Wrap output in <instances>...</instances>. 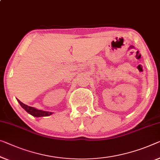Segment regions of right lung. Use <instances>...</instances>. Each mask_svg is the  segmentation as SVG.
<instances>
[{"label": "right lung", "instance_id": "1", "mask_svg": "<svg viewBox=\"0 0 160 160\" xmlns=\"http://www.w3.org/2000/svg\"><path fill=\"white\" fill-rule=\"evenodd\" d=\"M17 101H18L19 104L21 105V106L24 109V110L28 113L31 115L33 116H35V117H41V116H50L52 115V112H49V111H44L42 110H38V109L33 108V107L28 106L27 105H26L24 103H23L22 102H21L18 99H17Z\"/></svg>", "mask_w": 160, "mask_h": 160}]
</instances>
